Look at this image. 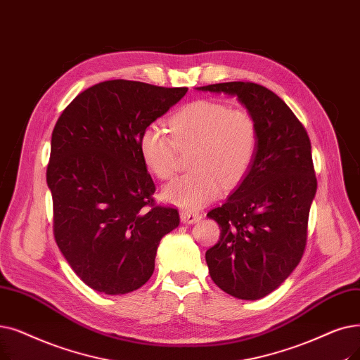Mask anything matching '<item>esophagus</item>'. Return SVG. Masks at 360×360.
<instances>
[{"mask_svg":"<svg viewBox=\"0 0 360 360\" xmlns=\"http://www.w3.org/2000/svg\"><path fill=\"white\" fill-rule=\"evenodd\" d=\"M179 214H181V221L184 224H188V225L194 224V222H197L201 219V214L198 212H194V210H181Z\"/></svg>","mask_w":360,"mask_h":360,"instance_id":"obj_1","label":"esophagus"}]
</instances>
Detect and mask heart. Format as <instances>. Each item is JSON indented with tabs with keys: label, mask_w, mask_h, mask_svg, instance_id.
Wrapping results in <instances>:
<instances>
[{
	"label": "heart",
	"mask_w": 360,
	"mask_h": 360,
	"mask_svg": "<svg viewBox=\"0 0 360 360\" xmlns=\"http://www.w3.org/2000/svg\"><path fill=\"white\" fill-rule=\"evenodd\" d=\"M170 131L159 122L143 129L138 148L146 167L159 179L175 175L179 151H188L193 169L163 188V198L185 209H198L224 188L238 185L252 167L259 148V127L244 108L214 100L184 105L170 120Z\"/></svg>",
	"instance_id": "b5f03b06"
}]
</instances>
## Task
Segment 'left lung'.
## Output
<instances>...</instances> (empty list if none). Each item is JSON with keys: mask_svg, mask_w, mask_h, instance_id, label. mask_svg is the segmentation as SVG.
I'll return each mask as SVG.
<instances>
[{"mask_svg": "<svg viewBox=\"0 0 360 360\" xmlns=\"http://www.w3.org/2000/svg\"><path fill=\"white\" fill-rule=\"evenodd\" d=\"M198 89L237 96L259 127V148L248 174L222 206L207 213L221 236L206 252L219 288L241 300H257L283 284L304 253L318 186L310 139L291 108L259 84Z\"/></svg>", "mask_w": 360, "mask_h": 360, "instance_id": "1", "label": "left lung"}]
</instances>
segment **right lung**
Instances as JSON below:
<instances>
[{
    "mask_svg": "<svg viewBox=\"0 0 360 360\" xmlns=\"http://www.w3.org/2000/svg\"><path fill=\"white\" fill-rule=\"evenodd\" d=\"M186 91L104 81L76 96L56 123L46 166L54 238L92 290L117 295L143 287L160 240L179 225L175 207L155 205L138 139Z\"/></svg>",
    "mask_w": 360,
    "mask_h": 360,
    "instance_id": "1",
    "label": "right lung"
}]
</instances>
